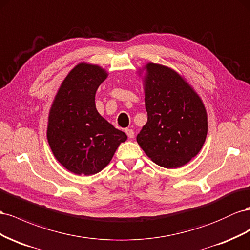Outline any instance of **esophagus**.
<instances>
[{"instance_id":"1","label":"esophagus","mask_w":250,"mask_h":250,"mask_svg":"<svg viewBox=\"0 0 250 250\" xmlns=\"http://www.w3.org/2000/svg\"><path fill=\"white\" fill-rule=\"evenodd\" d=\"M125 133H126V135H127V137L129 138H133L134 137V131L132 130V129H125Z\"/></svg>"}]
</instances>
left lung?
Here are the masks:
<instances>
[{
	"label": "left lung",
	"instance_id": "left-lung-1",
	"mask_svg": "<svg viewBox=\"0 0 250 250\" xmlns=\"http://www.w3.org/2000/svg\"><path fill=\"white\" fill-rule=\"evenodd\" d=\"M147 123L137 142L156 165L180 167L200 152L208 135V114L201 98L175 70L145 66Z\"/></svg>",
	"mask_w": 250,
	"mask_h": 250
}]
</instances>
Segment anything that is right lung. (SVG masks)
Here are the masks:
<instances>
[{"label":"right lung","instance_id":"obj_1","mask_svg":"<svg viewBox=\"0 0 250 250\" xmlns=\"http://www.w3.org/2000/svg\"><path fill=\"white\" fill-rule=\"evenodd\" d=\"M106 76L102 67L78 63L62 83L49 112V146L56 160L75 175L101 172L127 138L96 110V91Z\"/></svg>","mask_w":250,"mask_h":250}]
</instances>
